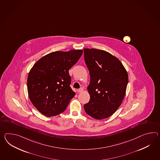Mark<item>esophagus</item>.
<instances>
[{
	"mask_svg": "<svg viewBox=\"0 0 160 160\" xmlns=\"http://www.w3.org/2000/svg\"><path fill=\"white\" fill-rule=\"evenodd\" d=\"M83 88H79L78 90V92H82V91H83Z\"/></svg>",
	"mask_w": 160,
	"mask_h": 160,
	"instance_id": "34e87169",
	"label": "esophagus"
}]
</instances>
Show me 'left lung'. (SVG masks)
I'll list each match as a JSON object with an SVG mask.
<instances>
[{"label": "left lung", "instance_id": "left-lung-1", "mask_svg": "<svg viewBox=\"0 0 160 160\" xmlns=\"http://www.w3.org/2000/svg\"><path fill=\"white\" fill-rule=\"evenodd\" d=\"M84 57L90 75L87 89L90 101L84 105L86 113L101 120L110 117L121 105L128 76L118 59L103 50L85 48Z\"/></svg>", "mask_w": 160, "mask_h": 160}]
</instances>
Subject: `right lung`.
<instances>
[{"instance_id":"obj_1","label":"right lung","mask_w":160,"mask_h":160,"mask_svg":"<svg viewBox=\"0 0 160 160\" xmlns=\"http://www.w3.org/2000/svg\"><path fill=\"white\" fill-rule=\"evenodd\" d=\"M82 50L55 51L44 56L32 67L28 76L29 97L43 115L62 113L74 97L69 70L78 61Z\"/></svg>"}]
</instances>
